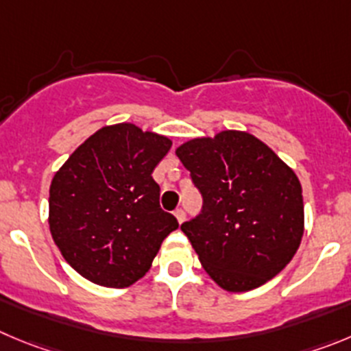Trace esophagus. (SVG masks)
Masks as SVG:
<instances>
[{
  "mask_svg": "<svg viewBox=\"0 0 351 351\" xmlns=\"http://www.w3.org/2000/svg\"><path fill=\"white\" fill-rule=\"evenodd\" d=\"M175 216L176 220H178V223H183V221H185V211H183V209H176Z\"/></svg>",
  "mask_w": 351,
  "mask_h": 351,
  "instance_id": "obj_1",
  "label": "esophagus"
}]
</instances>
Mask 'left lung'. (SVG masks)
<instances>
[{"mask_svg":"<svg viewBox=\"0 0 351 351\" xmlns=\"http://www.w3.org/2000/svg\"><path fill=\"white\" fill-rule=\"evenodd\" d=\"M176 156L202 195L201 213L182 230L209 277L242 293L279 274L303 237V195L293 169L242 131L191 140Z\"/></svg>","mask_w":351,"mask_h":351,"instance_id":"left-lung-1","label":"left lung"}]
</instances>
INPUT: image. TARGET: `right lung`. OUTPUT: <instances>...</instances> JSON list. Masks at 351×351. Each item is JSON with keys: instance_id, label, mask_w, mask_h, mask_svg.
<instances>
[{"instance_id": "obj_1", "label": "right lung", "mask_w": 351, "mask_h": 351, "mask_svg": "<svg viewBox=\"0 0 351 351\" xmlns=\"http://www.w3.org/2000/svg\"><path fill=\"white\" fill-rule=\"evenodd\" d=\"M171 140L130 123L98 130L55 173L50 232L77 274L104 287H128L149 271L178 228L159 204L152 171Z\"/></svg>"}]
</instances>
